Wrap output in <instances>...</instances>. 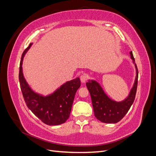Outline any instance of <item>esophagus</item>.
I'll return each mask as SVG.
<instances>
[{"instance_id": "1", "label": "esophagus", "mask_w": 156, "mask_h": 156, "mask_svg": "<svg viewBox=\"0 0 156 156\" xmlns=\"http://www.w3.org/2000/svg\"><path fill=\"white\" fill-rule=\"evenodd\" d=\"M80 79H81V83H85L86 81H87V76L85 74H83V75H81V77H80Z\"/></svg>"}]
</instances>
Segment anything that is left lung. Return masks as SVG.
Masks as SVG:
<instances>
[{
	"instance_id": "1",
	"label": "left lung",
	"mask_w": 156,
	"mask_h": 156,
	"mask_svg": "<svg viewBox=\"0 0 156 156\" xmlns=\"http://www.w3.org/2000/svg\"><path fill=\"white\" fill-rule=\"evenodd\" d=\"M129 53L135 64L136 77L129 95L123 101H116L111 100L95 80H88L86 84L91 96L94 115L98 120L103 123L115 124L119 122L128 112L135 100L138 82V69L132 51Z\"/></svg>"
}]
</instances>
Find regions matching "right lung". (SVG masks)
<instances>
[{
	"label": "right lung",
	"mask_w": 156,
	"mask_h": 156,
	"mask_svg": "<svg viewBox=\"0 0 156 156\" xmlns=\"http://www.w3.org/2000/svg\"><path fill=\"white\" fill-rule=\"evenodd\" d=\"M32 43L23 52L21 56L19 79L23 98L28 108L47 125L62 124L69 116L75 93L81 86L79 77L66 82L48 96L34 92L27 82L23 73V61Z\"/></svg>",
	"instance_id": "obj_1"
}]
</instances>
